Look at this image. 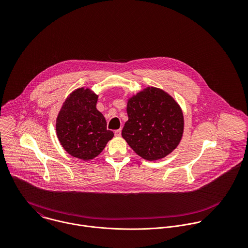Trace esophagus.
I'll return each mask as SVG.
<instances>
[{
    "mask_svg": "<svg viewBox=\"0 0 248 248\" xmlns=\"http://www.w3.org/2000/svg\"><path fill=\"white\" fill-rule=\"evenodd\" d=\"M114 136H115V137H120V136H121V129L114 131Z\"/></svg>",
    "mask_w": 248,
    "mask_h": 248,
    "instance_id": "34e87169",
    "label": "esophagus"
}]
</instances>
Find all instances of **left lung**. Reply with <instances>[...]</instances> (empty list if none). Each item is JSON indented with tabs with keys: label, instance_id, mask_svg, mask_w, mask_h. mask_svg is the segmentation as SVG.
<instances>
[{
	"label": "left lung",
	"instance_id": "8db88e82",
	"mask_svg": "<svg viewBox=\"0 0 248 248\" xmlns=\"http://www.w3.org/2000/svg\"><path fill=\"white\" fill-rule=\"evenodd\" d=\"M122 138L144 159H160L177 148L183 134L180 107L164 91L149 87L128 100Z\"/></svg>",
	"mask_w": 248,
	"mask_h": 248
}]
</instances>
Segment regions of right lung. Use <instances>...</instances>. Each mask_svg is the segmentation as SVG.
Returning <instances> with one entry per match:
<instances>
[{"label":"right lung","mask_w":248,"mask_h":248,"mask_svg":"<svg viewBox=\"0 0 248 248\" xmlns=\"http://www.w3.org/2000/svg\"><path fill=\"white\" fill-rule=\"evenodd\" d=\"M98 95L77 89L68 96L56 119V133L63 148L74 157L90 160L97 156L113 133L107 130L103 114L96 108Z\"/></svg>","instance_id":"right-lung-1"}]
</instances>
